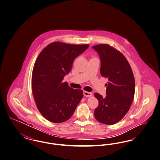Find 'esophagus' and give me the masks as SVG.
I'll return each mask as SVG.
<instances>
[{
    "label": "esophagus",
    "mask_w": 160,
    "mask_h": 160,
    "mask_svg": "<svg viewBox=\"0 0 160 160\" xmlns=\"http://www.w3.org/2000/svg\"><path fill=\"white\" fill-rule=\"evenodd\" d=\"M83 94H84V96H86V97H91V96H92V93L91 92H86V91H84L83 92Z\"/></svg>",
    "instance_id": "obj_1"
}]
</instances>
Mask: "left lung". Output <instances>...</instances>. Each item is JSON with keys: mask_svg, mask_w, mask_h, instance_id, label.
<instances>
[{"mask_svg": "<svg viewBox=\"0 0 160 160\" xmlns=\"http://www.w3.org/2000/svg\"><path fill=\"white\" fill-rule=\"evenodd\" d=\"M92 48L97 52L101 61L100 73L107 78L106 96L98 93L94 96L98 106L94 116L101 123L114 124L128 112L135 92V81L131 67L120 52L108 44H98Z\"/></svg>", "mask_w": 160, "mask_h": 160, "instance_id": "left-lung-1", "label": "left lung"}]
</instances>
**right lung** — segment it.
I'll return each mask as SVG.
<instances>
[{"label":"right lung","mask_w":160,"mask_h":160,"mask_svg":"<svg viewBox=\"0 0 160 160\" xmlns=\"http://www.w3.org/2000/svg\"><path fill=\"white\" fill-rule=\"evenodd\" d=\"M88 47L57 42L39 54L33 69L32 92L39 112L48 121H67L82 99V90H74L62 81L70 72L74 59Z\"/></svg>","instance_id":"add662e5"}]
</instances>
